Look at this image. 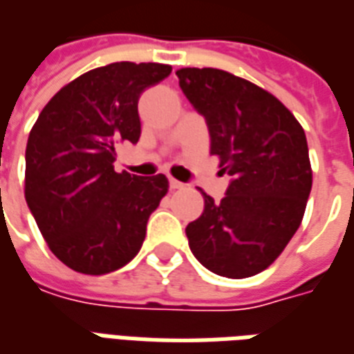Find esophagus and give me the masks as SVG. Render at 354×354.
I'll return each instance as SVG.
<instances>
[{
  "instance_id": "1",
  "label": "esophagus",
  "mask_w": 354,
  "mask_h": 354,
  "mask_svg": "<svg viewBox=\"0 0 354 354\" xmlns=\"http://www.w3.org/2000/svg\"><path fill=\"white\" fill-rule=\"evenodd\" d=\"M169 188H171V190L183 188V183H179V180H177V179H169Z\"/></svg>"
}]
</instances>
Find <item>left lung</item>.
Wrapping results in <instances>:
<instances>
[{
	"mask_svg": "<svg viewBox=\"0 0 354 354\" xmlns=\"http://www.w3.org/2000/svg\"><path fill=\"white\" fill-rule=\"evenodd\" d=\"M179 86L205 117L211 155L231 183L222 201L187 225L201 265L225 278H250L270 267L299 230L312 190L304 129L272 93L220 68L185 66Z\"/></svg>",
	"mask_w": 354,
	"mask_h": 354,
	"instance_id": "8db88e82",
	"label": "left lung"
}]
</instances>
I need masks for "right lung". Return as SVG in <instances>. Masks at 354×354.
<instances>
[{
    "label": "right lung",
    "instance_id": "add662e5",
    "mask_svg": "<svg viewBox=\"0 0 354 354\" xmlns=\"http://www.w3.org/2000/svg\"><path fill=\"white\" fill-rule=\"evenodd\" d=\"M164 63L119 61L87 71L50 98L29 132L24 194L61 263L100 276L132 261L160 205L166 175L117 174L115 143L140 140L138 100L167 78Z\"/></svg>",
    "mask_w": 354,
    "mask_h": 354
}]
</instances>
